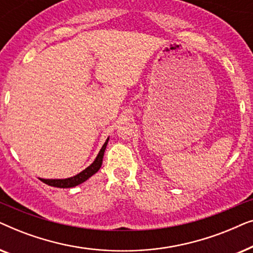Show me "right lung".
<instances>
[{"mask_svg":"<svg viewBox=\"0 0 253 253\" xmlns=\"http://www.w3.org/2000/svg\"><path fill=\"white\" fill-rule=\"evenodd\" d=\"M108 140L109 138H107V140L105 141V144L102 145L101 150H100L98 157L95 158V160L93 161V164L89 165L87 168L84 169V170L81 171L76 176H72V177L64 178V179H44V178H39V179L40 181H42L43 183H46L48 185L55 186V188H74L76 185L82 184L83 182H85L86 179H88L92 175H94L95 172H98L100 167H101L103 154H105V150L107 147V144H108Z\"/></svg>","mask_w":253,"mask_h":253,"instance_id":"right-lung-1","label":"right lung"}]
</instances>
